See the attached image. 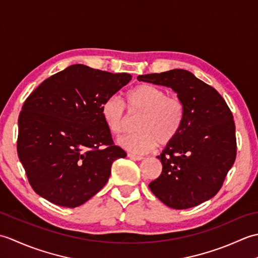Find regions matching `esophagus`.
Listing matches in <instances>:
<instances>
[{
	"label": "esophagus",
	"mask_w": 258,
	"mask_h": 258,
	"mask_svg": "<svg viewBox=\"0 0 258 258\" xmlns=\"http://www.w3.org/2000/svg\"><path fill=\"white\" fill-rule=\"evenodd\" d=\"M127 156L131 158V160H133V161H142L143 160V156H141V155H135V154H127Z\"/></svg>",
	"instance_id": "obj_1"
}]
</instances>
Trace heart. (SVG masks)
<instances>
[{"label": "heart", "mask_w": 258, "mask_h": 258, "mask_svg": "<svg viewBox=\"0 0 258 258\" xmlns=\"http://www.w3.org/2000/svg\"><path fill=\"white\" fill-rule=\"evenodd\" d=\"M124 103L130 114H141L136 124L138 133L118 140L119 146L133 154H146L160 145H167L177 138L185 120V105L177 96L155 85L142 83L124 94ZM101 116L109 132L122 135L126 131L123 104L116 97L103 102Z\"/></svg>", "instance_id": "1"}]
</instances>
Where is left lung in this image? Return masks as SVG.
<instances>
[{
    "mask_svg": "<svg viewBox=\"0 0 258 258\" xmlns=\"http://www.w3.org/2000/svg\"><path fill=\"white\" fill-rule=\"evenodd\" d=\"M138 80L171 87L185 105L182 131L157 156L163 171L150 183L152 193L175 210L212 199L236 158L235 123L225 100L185 70L139 75Z\"/></svg>",
    "mask_w": 258,
    "mask_h": 258,
    "instance_id": "obj_1",
    "label": "left lung"
}]
</instances>
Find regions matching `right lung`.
<instances>
[{"instance_id":"add662e5","label":"right lung","mask_w":258,"mask_h":258,"mask_svg":"<svg viewBox=\"0 0 258 258\" xmlns=\"http://www.w3.org/2000/svg\"><path fill=\"white\" fill-rule=\"evenodd\" d=\"M131 80L74 64L31 93L19 116L18 155L36 194L73 208L103 188L126 153L114 144L101 106Z\"/></svg>"}]
</instances>
